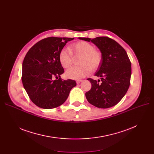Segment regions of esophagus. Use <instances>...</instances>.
Masks as SVG:
<instances>
[{"label": "esophagus", "mask_w": 154, "mask_h": 154, "mask_svg": "<svg viewBox=\"0 0 154 154\" xmlns=\"http://www.w3.org/2000/svg\"><path fill=\"white\" fill-rule=\"evenodd\" d=\"M82 82V80H76V83H77V84H80V82Z\"/></svg>", "instance_id": "esophagus-1"}]
</instances>
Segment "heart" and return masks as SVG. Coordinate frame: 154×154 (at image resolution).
I'll list each match as a JSON object with an SVG mask.
<instances>
[{"label": "heart", "instance_id": "heart-1", "mask_svg": "<svg viewBox=\"0 0 154 154\" xmlns=\"http://www.w3.org/2000/svg\"><path fill=\"white\" fill-rule=\"evenodd\" d=\"M70 51L74 55L80 56L78 64L79 66L72 67L66 70L65 75L72 80H79L87 76L90 71L97 69L102 63V55L100 52L95 49V47L85 41L72 44ZM66 48H62L59 55V60L63 68L69 67L72 63V56Z\"/></svg>", "mask_w": 154, "mask_h": 154}]
</instances>
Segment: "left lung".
<instances>
[{"label":"left lung","instance_id":"8db88e82","mask_svg":"<svg viewBox=\"0 0 154 154\" xmlns=\"http://www.w3.org/2000/svg\"><path fill=\"white\" fill-rule=\"evenodd\" d=\"M79 39L92 42L102 55V63L95 74L101 80L87 79L92 87L85 93L87 100L98 108L107 109L116 106L124 97L130 85L131 63L126 51L114 40L107 37L94 39L79 37Z\"/></svg>","mask_w":154,"mask_h":154}]
</instances>
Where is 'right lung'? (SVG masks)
Listing matches in <instances>:
<instances>
[{
	"instance_id": "1",
	"label": "right lung",
	"mask_w": 154,
	"mask_h": 154,
	"mask_svg": "<svg viewBox=\"0 0 154 154\" xmlns=\"http://www.w3.org/2000/svg\"><path fill=\"white\" fill-rule=\"evenodd\" d=\"M74 38L48 37L40 40L27 52L22 63V81L29 98L37 106L51 109L61 106L76 86L75 80L60 78L64 70L59 60L60 51Z\"/></svg>"
}]
</instances>
